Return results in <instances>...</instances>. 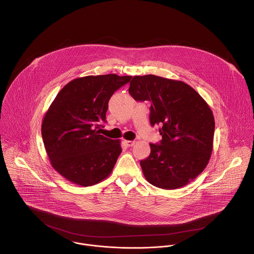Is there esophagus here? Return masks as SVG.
I'll return each instance as SVG.
<instances>
[{
	"mask_svg": "<svg viewBox=\"0 0 254 254\" xmlns=\"http://www.w3.org/2000/svg\"><path fill=\"white\" fill-rule=\"evenodd\" d=\"M125 144L127 146H133L135 145V141H125Z\"/></svg>",
	"mask_w": 254,
	"mask_h": 254,
	"instance_id": "obj_1",
	"label": "esophagus"
}]
</instances>
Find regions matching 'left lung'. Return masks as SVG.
I'll return each instance as SVG.
<instances>
[{"label":"left lung","instance_id":"1","mask_svg":"<svg viewBox=\"0 0 254 254\" xmlns=\"http://www.w3.org/2000/svg\"><path fill=\"white\" fill-rule=\"evenodd\" d=\"M129 94L150 102V124L161 126L162 140L149 144L150 154L140 162L145 179L165 190L192 181L212 152L215 122L209 106L188 84L152 74L134 76Z\"/></svg>","mask_w":254,"mask_h":254}]
</instances>
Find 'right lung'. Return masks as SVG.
<instances>
[{
    "mask_svg": "<svg viewBox=\"0 0 254 254\" xmlns=\"http://www.w3.org/2000/svg\"><path fill=\"white\" fill-rule=\"evenodd\" d=\"M132 76H85L66 84L48 109L42 138L52 166L66 180L89 187L105 180L121 153L119 140L100 135L109 101Z\"/></svg>",
    "mask_w": 254,
    "mask_h": 254,
    "instance_id": "add662e5",
    "label": "right lung"
}]
</instances>
